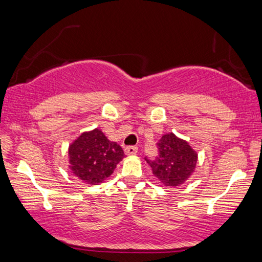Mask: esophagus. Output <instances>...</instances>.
<instances>
[{
  "instance_id": "esophagus-1",
  "label": "esophagus",
  "mask_w": 262,
  "mask_h": 262,
  "mask_svg": "<svg viewBox=\"0 0 262 262\" xmlns=\"http://www.w3.org/2000/svg\"><path fill=\"white\" fill-rule=\"evenodd\" d=\"M136 152H137V147H135V145H129V147L125 148L126 155H135Z\"/></svg>"
}]
</instances>
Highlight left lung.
I'll list each match as a JSON object with an SVG mask.
<instances>
[{
  "label": "left lung",
  "mask_w": 262,
  "mask_h": 262,
  "mask_svg": "<svg viewBox=\"0 0 262 262\" xmlns=\"http://www.w3.org/2000/svg\"><path fill=\"white\" fill-rule=\"evenodd\" d=\"M158 155L154 159H144L151 166L152 173L165 186L176 187L184 184L193 173L198 155L187 142L174 134L163 135L157 143Z\"/></svg>",
  "instance_id": "1"
}]
</instances>
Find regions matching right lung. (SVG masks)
Wrapping results in <instances>:
<instances>
[{"instance_id": "obj_1", "label": "right lung", "mask_w": 262, "mask_h": 262, "mask_svg": "<svg viewBox=\"0 0 262 262\" xmlns=\"http://www.w3.org/2000/svg\"><path fill=\"white\" fill-rule=\"evenodd\" d=\"M125 157L120 145L111 142L99 129L83 133L69 147L73 173L90 185H97L113 173Z\"/></svg>"}]
</instances>
